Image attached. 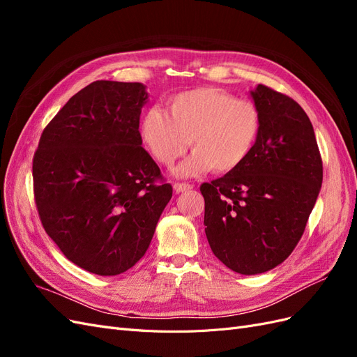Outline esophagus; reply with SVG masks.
I'll use <instances>...</instances> for the list:
<instances>
[{"instance_id":"obj_1","label":"esophagus","mask_w":357,"mask_h":357,"mask_svg":"<svg viewBox=\"0 0 357 357\" xmlns=\"http://www.w3.org/2000/svg\"><path fill=\"white\" fill-rule=\"evenodd\" d=\"M174 190L177 192V193H180V192H186V190H189V189H192V185H189V183H174Z\"/></svg>"}]
</instances>
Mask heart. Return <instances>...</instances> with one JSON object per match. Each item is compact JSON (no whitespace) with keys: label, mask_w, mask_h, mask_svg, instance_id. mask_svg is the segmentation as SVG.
<instances>
[{"label":"heart","mask_w":357,"mask_h":357,"mask_svg":"<svg viewBox=\"0 0 357 357\" xmlns=\"http://www.w3.org/2000/svg\"><path fill=\"white\" fill-rule=\"evenodd\" d=\"M259 132L257 107L219 88L180 92L169 98L167 112L153 107L139 122V137L162 167L174 165L189 144L195 150L177 168L180 177L235 171L250 156Z\"/></svg>","instance_id":"obj_1"}]
</instances>
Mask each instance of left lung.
Here are the masks:
<instances>
[{"instance_id": "left-lung-1", "label": "left lung", "mask_w": 357, "mask_h": 357, "mask_svg": "<svg viewBox=\"0 0 357 357\" xmlns=\"http://www.w3.org/2000/svg\"><path fill=\"white\" fill-rule=\"evenodd\" d=\"M252 96L261 132L250 156L199 188L214 256L244 275L266 273L294 252L323 180L314 129L302 107L265 84Z\"/></svg>"}]
</instances>
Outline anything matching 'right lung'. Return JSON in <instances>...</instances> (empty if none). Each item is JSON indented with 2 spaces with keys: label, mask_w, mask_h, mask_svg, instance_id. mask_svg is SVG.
<instances>
[{
  "label": "right lung",
  "mask_w": 357,
  "mask_h": 357,
  "mask_svg": "<svg viewBox=\"0 0 357 357\" xmlns=\"http://www.w3.org/2000/svg\"><path fill=\"white\" fill-rule=\"evenodd\" d=\"M146 86L96 80L45 128L32 159L43 228L68 261L117 275L142 259L172 197L142 147Z\"/></svg>",
  "instance_id": "add662e5"
}]
</instances>
